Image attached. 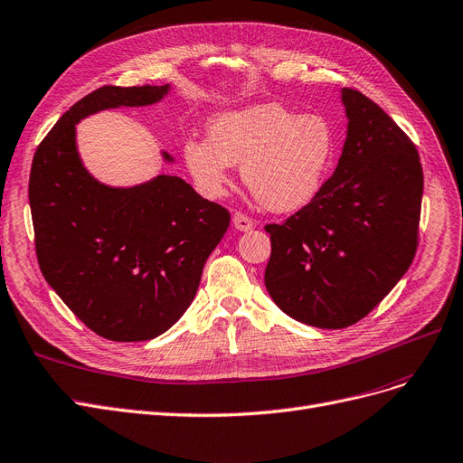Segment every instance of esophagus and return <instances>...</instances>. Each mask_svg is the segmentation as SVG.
Wrapping results in <instances>:
<instances>
[{"label": "esophagus", "mask_w": 463, "mask_h": 463, "mask_svg": "<svg viewBox=\"0 0 463 463\" xmlns=\"http://www.w3.org/2000/svg\"><path fill=\"white\" fill-rule=\"evenodd\" d=\"M232 225L238 231H250V229H253V219L244 215V213H241V212H236L232 215Z\"/></svg>", "instance_id": "obj_1"}]
</instances>
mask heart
<instances>
[{"instance_id":"1","label":"heart","mask_w":463,"mask_h":463,"mask_svg":"<svg viewBox=\"0 0 463 463\" xmlns=\"http://www.w3.org/2000/svg\"><path fill=\"white\" fill-rule=\"evenodd\" d=\"M207 140L183 144L184 165L207 198H221L241 163L244 184L271 212H294L319 192L336 140L326 118L298 115L280 103H258L215 115Z\"/></svg>"}]
</instances>
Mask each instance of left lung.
I'll use <instances>...</instances> for the list:
<instances>
[{
	"label": "left lung",
	"instance_id": "left-lung-1",
	"mask_svg": "<svg viewBox=\"0 0 463 463\" xmlns=\"http://www.w3.org/2000/svg\"><path fill=\"white\" fill-rule=\"evenodd\" d=\"M348 132L333 176L300 212L267 225L265 288L292 319L345 329L404 277L420 242L423 169L375 101L345 88Z\"/></svg>",
	"mask_w": 463,
	"mask_h": 463
}]
</instances>
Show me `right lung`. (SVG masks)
<instances>
[{"instance_id": "obj_1", "label": "right lung", "mask_w": 463, "mask_h": 463, "mask_svg": "<svg viewBox=\"0 0 463 463\" xmlns=\"http://www.w3.org/2000/svg\"><path fill=\"white\" fill-rule=\"evenodd\" d=\"M167 92L169 84L101 86L63 113L33 159L28 202L40 271L88 329L115 342L156 338L181 319L231 222L225 207L178 176L111 188L82 165L80 118L150 106Z\"/></svg>"}]
</instances>
